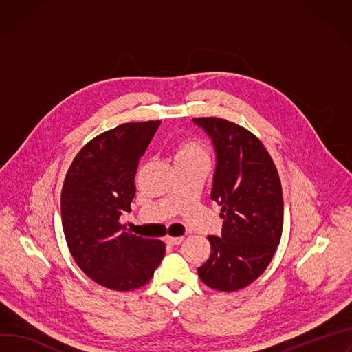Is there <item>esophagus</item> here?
<instances>
[{
    "label": "esophagus",
    "mask_w": 352,
    "mask_h": 352,
    "mask_svg": "<svg viewBox=\"0 0 352 352\" xmlns=\"http://www.w3.org/2000/svg\"><path fill=\"white\" fill-rule=\"evenodd\" d=\"M184 241V237H167L166 243L170 245H179Z\"/></svg>",
    "instance_id": "1"
}]
</instances>
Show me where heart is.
<instances>
[{
    "mask_svg": "<svg viewBox=\"0 0 352 352\" xmlns=\"http://www.w3.org/2000/svg\"><path fill=\"white\" fill-rule=\"evenodd\" d=\"M175 163L190 162V160H208V151L202 142L195 138H184L178 140L174 150Z\"/></svg>",
    "mask_w": 352,
    "mask_h": 352,
    "instance_id": "b5f03b06",
    "label": "heart"
}]
</instances>
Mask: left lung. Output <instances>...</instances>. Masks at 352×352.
<instances>
[{
  "instance_id": "1",
  "label": "left lung",
  "mask_w": 352,
  "mask_h": 352,
  "mask_svg": "<svg viewBox=\"0 0 352 352\" xmlns=\"http://www.w3.org/2000/svg\"><path fill=\"white\" fill-rule=\"evenodd\" d=\"M212 139L216 170L210 198L221 206V236H208L210 257L198 275L212 289L234 292L271 263L283 228L280 179L258 138L220 118H195Z\"/></svg>"
}]
</instances>
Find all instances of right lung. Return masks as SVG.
<instances>
[{
	"label": "right lung",
	"mask_w": 352,
	"mask_h": 352,
	"mask_svg": "<svg viewBox=\"0 0 352 352\" xmlns=\"http://www.w3.org/2000/svg\"><path fill=\"white\" fill-rule=\"evenodd\" d=\"M162 120L123 123L88 142L73 160L61 189V223L74 261L113 291L146 285L166 254L160 240L120 225L136 194L135 175Z\"/></svg>",
	"instance_id": "add662e5"
}]
</instances>
